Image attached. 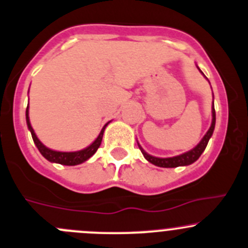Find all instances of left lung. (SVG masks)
<instances>
[{
    "instance_id": "1",
    "label": "left lung",
    "mask_w": 248,
    "mask_h": 248,
    "mask_svg": "<svg viewBox=\"0 0 248 248\" xmlns=\"http://www.w3.org/2000/svg\"><path fill=\"white\" fill-rule=\"evenodd\" d=\"M216 126V110L215 107H212V124H211L210 129L207 131V133L205 134V137L202 138V140L193 149V150L188 151V153L182 154L179 156H174V157H167V158H160L155 157V156H151L149 154H146L143 149L140 148V145L138 144L139 149H140L141 154L144 155V157L151 162L153 165L158 166V167H165V168H173V167H179V166H188L191 165L193 162H195L199 157L201 156V154L203 153V150L207 146L208 140H210L211 136L213 134V131H215Z\"/></svg>"
}]
</instances>
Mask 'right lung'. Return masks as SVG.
Wrapping results in <instances>:
<instances>
[{"label": "right lung", "mask_w": 248, "mask_h": 248, "mask_svg": "<svg viewBox=\"0 0 248 248\" xmlns=\"http://www.w3.org/2000/svg\"><path fill=\"white\" fill-rule=\"evenodd\" d=\"M26 124H28L29 129H30L31 132L33 143L36 144V146H37V149L40 150V153L42 154L43 157L47 158V160L50 161V162L60 163V165H65V166H75V165H80V163L85 162V161L88 160L91 156L94 155L95 151L98 150V148H99L100 144H102L103 133H104L105 127H107V124H109V122L103 127V129L100 131L98 138L95 139V140L93 141L88 148L83 149V150H80V151H74V153H62V151L50 150V149L46 148V146L38 140V138L36 137L35 132H33L32 127H31L30 124V120H29V107L26 108Z\"/></svg>", "instance_id": "obj_1"}]
</instances>
